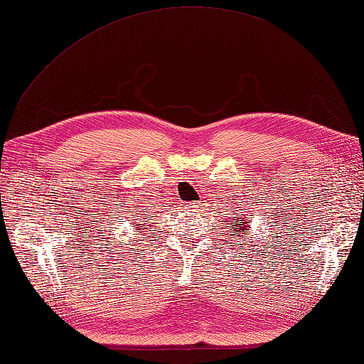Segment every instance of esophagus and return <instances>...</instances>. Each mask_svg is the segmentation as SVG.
Returning <instances> with one entry per match:
<instances>
[{
	"label": "esophagus",
	"instance_id": "obj_1",
	"mask_svg": "<svg viewBox=\"0 0 364 364\" xmlns=\"http://www.w3.org/2000/svg\"><path fill=\"white\" fill-rule=\"evenodd\" d=\"M198 203H199V202H191V203H188V205H187V208H188V210H191V211H194V210H198V207H199V205H198Z\"/></svg>",
	"mask_w": 364,
	"mask_h": 364
}]
</instances>
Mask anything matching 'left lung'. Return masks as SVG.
<instances>
[{
	"mask_svg": "<svg viewBox=\"0 0 364 364\" xmlns=\"http://www.w3.org/2000/svg\"><path fill=\"white\" fill-rule=\"evenodd\" d=\"M236 220V225L233 227V225H230V228H232V233H235L233 236H237L239 239H241V236H242V233H244V230L249 227V224H252V223H237V219H235Z\"/></svg>",
	"mask_w": 364,
	"mask_h": 364,
	"instance_id": "obj_1",
	"label": "left lung"
}]
</instances>
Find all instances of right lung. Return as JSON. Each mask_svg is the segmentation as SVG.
<instances>
[{"mask_svg": "<svg viewBox=\"0 0 364 364\" xmlns=\"http://www.w3.org/2000/svg\"><path fill=\"white\" fill-rule=\"evenodd\" d=\"M144 219H146V218H144ZM144 223H145V220H144ZM134 224H137V225H141V224H139V223H134Z\"/></svg>", "mask_w": 364, "mask_h": 364, "instance_id": "obj_1", "label": "right lung"}]
</instances>
